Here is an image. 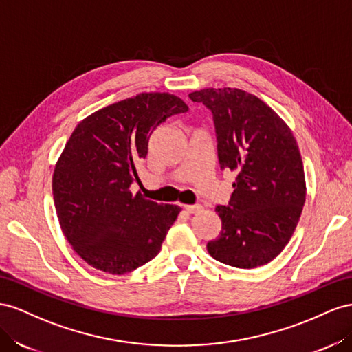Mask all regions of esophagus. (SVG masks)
I'll return each mask as SVG.
<instances>
[{
	"instance_id": "esophagus-1",
	"label": "esophagus",
	"mask_w": 352,
	"mask_h": 352,
	"mask_svg": "<svg viewBox=\"0 0 352 352\" xmlns=\"http://www.w3.org/2000/svg\"><path fill=\"white\" fill-rule=\"evenodd\" d=\"M184 209H186V212H188V214H197V212H200V210H202V206H200V205H184Z\"/></svg>"
}]
</instances>
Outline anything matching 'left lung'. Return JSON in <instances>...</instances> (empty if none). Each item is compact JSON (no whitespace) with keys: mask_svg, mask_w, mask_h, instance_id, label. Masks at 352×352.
<instances>
[{"mask_svg":"<svg viewBox=\"0 0 352 352\" xmlns=\"http://www.w3.org/2000/svg\"><path fill=\"white\" fill-rule=\"evenodd\" d=\"M188 97L212 112L219 166L237 173L228 205L215 208L223 228L208 252L237 268L265 265L289 243L305 204L296 140L273 109L243 89L205 88Z\"/></svg>","mask_w":352,"mask_h":352,"instance_id":"8db88e82","label":"left lung"}]
</instances>
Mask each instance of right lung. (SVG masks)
Returning <instances> with one entry per match:
<instances>
[{"instance_id":"add662e5","label":"right lung","mask_w":352,"mask_h":352,"mask_svg":"<svg viewBox=\"0 0 352 352\" xmlns=\"http://www.w3.org/2000/svg\"><path fill=\"white\" fill-rule=\"evenodd\" d=\"M188 106L168 93H142L78 124L53 174L60 227L88 265L125 274L153 259L182 208L133 195L148 138L166 118Z\"/></svg>"}]
</instances>
